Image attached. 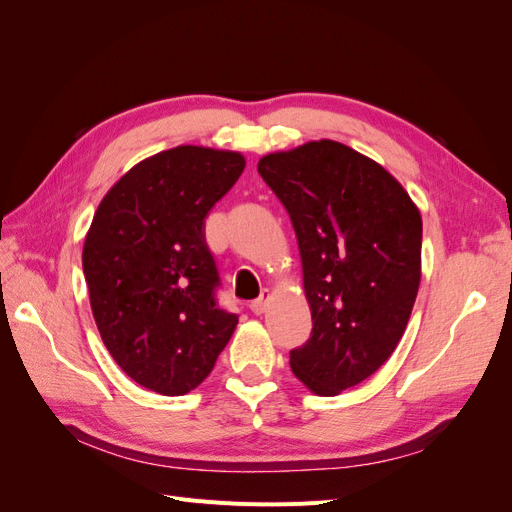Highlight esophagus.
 Segmentation results:
<instances>
[{"label": "esophagus", "instance_id": "obj_1", "mask_svg": "<svg viewBox=\"0 0 512 512\" xmlns=\"http://www.w3.org/2000/svg\"><path fill=\"white\" fill-rule=\"evenodd\" d=\"M269 299H271V292L265 288V290L260 292V297L250 303V309H252L254 314H262L267 309V305H269Z\"/></svg>", "mask_w": 512, "mask_h": 512}]
</instances>
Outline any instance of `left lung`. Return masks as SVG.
<instances>
[{"mask_svg":"<svg viewBox=\"0 0 512 512\" xmlns=\"http://www.w3.org/2000/svg\"><path fill=\"white\" fill-rule=\"evenodd\" d=\"M258 173L297 232L312 337L290 350L309 391L339 395L386 363L421 284V213L401 183L342 143L260 158Z\"/></svg>","mask_w":512,"mask_h":512,"instance_id":"left-lung-1","label":"left lung"}]
</instances>
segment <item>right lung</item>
I'll return each instance as SVG.
<instances>
[{
	"label": "right lung",
	"instance_id": "1",
	"mask_svg": "<svg viewBox=\"0 0 512 512\" xmlns=\"http://www.w3.org/2000/svg\"><path fill=\"white\" fill-rule=\"evenodd\" d=\"M237 151L181 145L138 162L94 215L83 273L102 342L149 391L203 382L239 316L215 299L220 273L205 239L211 207L237 183Z\"/></svg>",
	"mask_w": 512,
	"mask_h": 512
}]
</instances>
